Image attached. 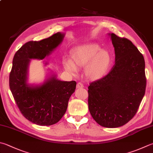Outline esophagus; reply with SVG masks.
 <instances>
[{
	"label": "esophagus",
	"instance_id": "34e87169",
	"mask_svg": "<svg viewBox=\"0 0 153 153\" xmlns=\"http://www.w3.org/2000/svg\"><path fill=\"white\" fill-rule=\"evenodd\" d=\"M84 87V86L82 84V83L80 82H78L77 85H76V88H82Z\"/></svg>",
	"mask_w": 153,
	"mask_h": 153
}]
</instances>
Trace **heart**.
Returning <instances> with one entry per match:
<instances>
[{
    "label": "heart",
    "mask_w": 153,
    "mask_h": 153,
    "mask_svg": "<svg viewBox=\"0 0 153 153\" xmlns=\"http://www.w3.org/2000/svg\"><path fill=\"white\" fill-rule=\"evenodd\" d=\"M71 60L64 61L67 71L75 73L77 68H85V75L90 80H97L105 76L111 64V56L108 52L102 50L94 43L82 45L71 51Z\"/></svg>",
    "instance_id": "obj_1"
}]
</instances>
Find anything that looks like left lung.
Returning <instances> with one entry per match:
<instances>
[{
	"label": "left lung",
	"mask_w": 153,
	"mask_h": 153,
	"mask_svg": "<svg viewBox=\"0 0 153 153\" xmlns=\"http://www.w3.org/2000/svg\"><path fill=\"white\" fill-rule=\"evenodd\" d=\"M114 48L115 64L105 76L88 86V109L99 125L121 126L134 117L145 93L143 55L128 39L108 34Z\"/></svg>",
	"instance_id": "8db88e82"
}]
</instances>
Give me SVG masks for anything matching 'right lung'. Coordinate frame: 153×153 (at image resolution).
<instances>
[{"mask_svg":"<svg viewBox=\"0 0 153 153\" xmlns=\"http://www.w3.org/2000/svg\"><path fill=\"white\" fill-rule=\"evenodd\" d=\"M65 35L59 32L40 41L28 42L14 56L10 89L23 116L36 125L50 126L58 123L66 112L69 99L76 88L75 81H62L54 74L41 85L28 82L30 60L44 59L62 42Z\"/></svg>","mask_w":153,"mask_h":153,"instance_id":"1","label":"right lung"}]
</instances>
